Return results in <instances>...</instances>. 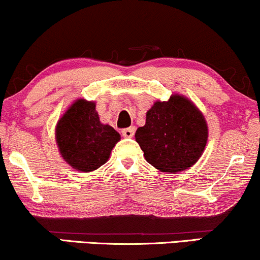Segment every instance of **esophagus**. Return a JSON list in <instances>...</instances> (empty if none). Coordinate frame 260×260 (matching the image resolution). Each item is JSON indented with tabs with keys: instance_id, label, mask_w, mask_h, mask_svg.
Listing matches in <instances>:
<instances>
[{
	"instance_id": "esophagus-1",
	"label": "esophagus",
	"mask_w": 260,
	"mask_h": 260,
	"mask_svg": "<svg viewBox=\"0 0 260 260\" xmlns=\"http://www.w3.org/2000/svg\"><path fill=\"white\" fill-rule=\"evenodd\" d=\"M134 132H136V127L124 128V129H122V136H123L124 138H132L134 136Z\"/></svg>"
}]
</instances>
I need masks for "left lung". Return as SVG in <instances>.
Instances as JSON below:
<instances>
[{"instance_id": "obj_1", "label": "left lung", "mask_w": 260, "mask_h": 260, "mask_svg": "<svg viewBox=\"0 0 260 260\" xmlns=\"http://www.w3.org/2000/svg\"><path fill=\"white\" fill-rule=\"evenodd\" d=\"M136 140L150 165L162 172H178L198 161L207 145L208 126L204 116L186 98L172 95L156 101L147 112L145 126Z\"/></svg>"}]
</instances>
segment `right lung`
<instances>
[{
    "mask_svg": "<svg viewBox=\"0 0 260 260\" xmlns=\"http://www.w3.org/2000/svg\"><path fill=\"white\" fill-rule=\"evenodd\" d=\"M120 139L111 126L101 123L95 103L83 99L66 111L56 127V142L62 157L83 172L104 165Z\"/></svg>",
    "mask_w": 260,
    "mask_h": 260,
    "instance_id": "1",
    "label": "right lung"
}]
</instances>
